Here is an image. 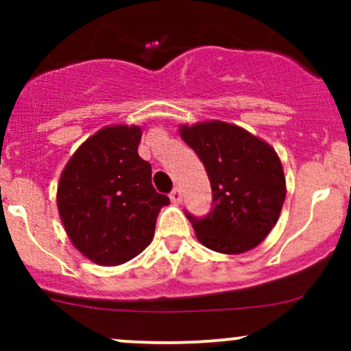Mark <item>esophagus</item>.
Returning a JSON list of instances; mask_svg holds the SVG:
<instances>
[{
	"label": "esophagus",
	"mask_w": 351,
	"mask_h": 351,
	"mask_svg": "<svg viewBox=\"0 0 351 351\" xmlns=\"http://www.w3.org/2000/svg\"><path fill=\"white\" fill-rule=\"evenodd\" d=\"M182 190L180 189H175L171 193H169V200L173 202V204H182Z\"/></svg>",
	"instance_id": "obj_1"
}]
</instances>
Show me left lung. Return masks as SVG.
I'll list each match as a JSON object with an SVG mask.
<instances>
[{
    "instance_id": "1",
    "label": "left lung",
    "mask_w": 351,
    "mask_h": 351,
    "mask_svg": "<svg viewBox=\"0 0 351 351\" xmlns=\"http://www.w3.org/2000/svg\"><path fill=\"white\" fill-rule=\"evenodd\" d=\"M180 136L204 162L212 186L208 215L186 214L198 241L224 254L256 247L275 228L285 202L278 154L243 127L221 120L182 125Z\"/></svg>"
}]
</instances>
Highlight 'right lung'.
<instances>
[{
  "mask_svg": "<svg viewBox=\"0 0 351 351\" xmlns=\"http://www.w3.org/2000/svg\"><path fill=\"white\" fill-rule=\"evenodd\" d=\"M139 125H107L71 156L58 185V208L71 243L101 267L143 253L169 198L154 190L151 165L137 153Z\"/></svg>",
  "mask_w": 351,
  "mask_h": 351,
  "instance_id": "add662e5",
  "label": "right lung"
}]
</instances>
